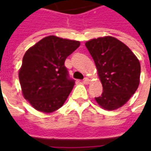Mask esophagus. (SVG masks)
Listing matches in <instances>:
<instances>
[{
    "mask_svg": "<svg viewBox=\"0 0 151 151\" xmlns=\"http://www.w3.org/2000/svg\"><path fill=\"white\" fill-rule=\"evenodd\" d=\"M89 82H90V80L87 78V77L84 78V80H83V83L84 84H89Z\"/></svg>",
    "mask_w": 151,
    "mask_h": 151,
    "instance_id": "1",
    "label": "esophagus"
}]
</instances>
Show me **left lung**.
<instances>
[{
    "label": "left lung",
    "mask_w": 151,
    "mask_h": 151,
    "mask_svg": "<svg viewBox=\"0 0 151 151\" xmlns=\"http://www.w3.org/2000/svg\"><path fill=\"white\" fill-rule=\"evenodd\" d=\"M86 47L95 62L102 84V93L95 97L106 110L124 105L139 84L140 64L130 49L113 37L91 39Z\"/></svg>",
    "instance_id": "1"
}]
</instances>
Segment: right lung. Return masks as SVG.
Segmentation results:
<instances>
[{
    "label": "right lung",
    "instance_id": "add662e5",
    "mask_svg": "<svg viewBox=\"0 0 151 151\" xmlns=\"http://www.w3.org/2000/svg\"><path fill=\"white\" fill-rule=\"evenodd\" d=\"M79 41L48 36L25 53L19 70L24 98L36 110L52 113L63 106L75 85L65 61Z\"/></svg>",
    "mask_w": 151,
    "mask_h": 151
}]
</instances>
